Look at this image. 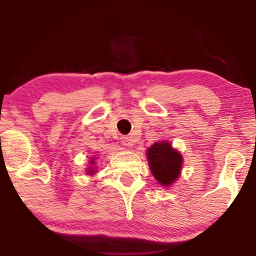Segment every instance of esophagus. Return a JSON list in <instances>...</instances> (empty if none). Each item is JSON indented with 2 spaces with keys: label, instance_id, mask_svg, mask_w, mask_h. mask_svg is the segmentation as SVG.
I'll return each instance as SVG.
<instances>
[{
  "label": "esophagus",
  "instance_id": "obj_1",
  "mask_svg": "<svg viewBox=\"0 0 256 256\" xmlns=\"http://www.w3.org/2000/svg\"><path fill=\"white\" fill-rule=\"evenodd\" d=\"M120 142H122V144L124 146H126V148H130V146H133L132 138H128V136H123L122 138H120Z\"/></svg>",
  "mask_w": 256,
  "mask_h": 256
}]
</instances>
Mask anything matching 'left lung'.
<instances>
[{
    "label": "left lung",
    "instance_id": "1",
    "mask_svg": "<svg viewBox=\"0 0 256 256\" xmlns=\"http://www.w3.org/2000/svg\"><path fill=\"white\" fill-rule=\"evenodd\" d=\"M146 156L154 178L162 186L170 185L178 178L183 159L168 142H156Z\"/></svg>",
    "mask_w": 256,
    "mask_h": 256
}]
</instances>
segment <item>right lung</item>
Segmentation results:
<instances>
[{"instance_id": "obj_1", "label": "right lung", "mask_w": 256, "mask_h": 256, "mask_svg": "<svg viewBox=\"0 0 256 256\" xmlns=\"http://www.w3.org/2000/svg\"><path fill=\"white\" fill-rule=\"evenodd\" d=\"M92 164H94V162H92ZM90 172H92V174H94V172H92V170H90Z\"/></svg>"}]
</instances>
